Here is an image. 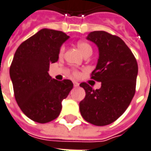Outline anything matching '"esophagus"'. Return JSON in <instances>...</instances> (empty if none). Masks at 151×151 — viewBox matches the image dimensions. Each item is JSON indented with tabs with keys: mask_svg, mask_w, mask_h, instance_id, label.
Listing matches in <instances>:
<instances>
[{
	"mask_svg": "<svg viewBox=\"0 0 151 151\" xmlns=\"http://www.w3.org/2000/svg\"><path fill=\"white\" fill-rule=\"evenodd\" d=\"M78 85H79V83H78V82H76V81L73 82V86H74V87H78Z\"/></svg>",
	"mask_w": 151,
	"mask_h": 151,
	"instance_id": "1",
	"label": "esophagus"
}]
</instances>
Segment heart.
<instances>
[{
  "label": "heart",
  "instance_id": "heart-1",
  "mask_svg": "<svg viewBox=\"0 0 151 151\" xmlns=\"http://www.w3.org/2000/svg\"><path fill=\"white\" fill-rule=\"evenodd\" d=\"M78 48L79 49L81 52V53L83 55V56H87V55H89L91 56L93 53V48H92L91 45L86 42H78V44H77ZM64 51H65V47L63 46L61 47V48L59 50V55L60 56H63L64 53ZM73 75L74 77H78L79 76V73L78 71H73Z\"/></svg>",
  "mask_w": 151,
  "mask_h": 151
}]
</instances>
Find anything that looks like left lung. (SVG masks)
<instances>
[{
	"label": "left lung",
	"instance_id": "obj_1",
	"mask_svg": "<svg viewBox=\"0 0 151 151\" xmlns=\"http://www.w3.org/2000/svg\"><path fill=\"white\" fill-rule=\"evenodd\" d=\"M87 39L99 47V57L91 78L101 82L99 89L86 83L79 103L81 115L87 122L97 126L114 122L127 109L135 93L138 64L131 50L120 37L104 31H94Z\"/></svg>",
	"mask_w": 151,
	"mask_h": 151
}]
</instances>
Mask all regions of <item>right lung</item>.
Masks as SVG:
<instances>
[{
  "label": "right lung",
  "mask_w": 151,
  "mask_h": 151,
  "mask_svg": "<svg viewBox=\"0 0 151 151\" xmlns=\"http://www.w3.org/2000/svg\"><path fill=\"white\" fill-rule=\"evenodd\" d=\"M68 38L63 32L42 29L15 52L10 67L15 99L35 122L45 124L58 117L62 101L73 87L69 79L58 81L48 74L50 63L58 60L60 47Z\"/></svg>",
  "instance_id": "right-lung-1"
}]
</instances>
